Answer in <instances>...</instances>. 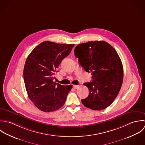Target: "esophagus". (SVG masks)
I'll return each mask as SVG.
<instances>
[{"mask_svg":"<svg viewBox=\"0 0 145 145\" xmlns=\"http://www.w3.org/2000/svg\"><path fill=\"white\" fill-rule=\"evenodd\" d=\"M73 87L74 89H76V88H77L78 87V85H73Z\"/></svg>","mask_w":145,"mask_h":145,"instance_id":"esophagus-1","label":"esophagus"}]
</instances>
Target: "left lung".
<instances>
[{"mask_svg":"<svg viewBox=\"0 0 145 145\" xmlns=\"http://www.w3.org/2000/svg\"><path fill=\"white\" fill-rule=\"evenodd\" d=\"M74 55L92 78L84 84L89 92L82 103L94 110L108 108L117 96L123 80L122 63L115 49L104 41H89L78 45Z\"/></svg>","mask_w":145,"mask_h":145,"instance_id":"1","label":"left lung"}]
</instances>
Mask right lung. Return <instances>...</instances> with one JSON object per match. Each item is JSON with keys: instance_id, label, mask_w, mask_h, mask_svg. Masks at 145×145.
<instances>
[{"instance_id": "1", "label": "right lung", "mask_w": 145, "mask_h": 145, "mask_svg": "<svg viewBox=\"0 0 145 145\" xmlns=\"http://www.w3.org/2000/svg\"><path fill=\"white\" fill-rule=\"evenodd\" d=\"M74 44L44 41L31 52L25 62L24 78L29 99L40 110L56 111L63 106L72 85L53 82L56 72Z\"/></svg>"}]
</instances>
